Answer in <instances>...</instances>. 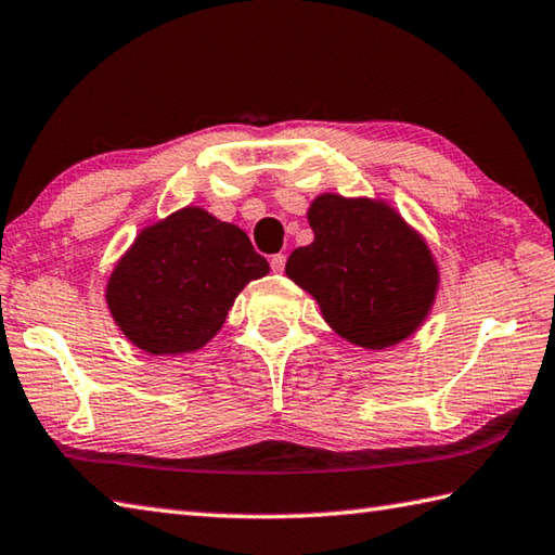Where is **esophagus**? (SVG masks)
Returning a JSON list of instances; mask_svg holds the SVG:
<instances>
[{
    "label": "esophagus",
    "instance_id": "esophagus-1",
    "mask_svg": "<svg viewBox=\"0 0 555 555\" xmlns=\"http://www.w3.org/2000/svg\"><path fill=\"white\" fill-rule=\"evenodd\" d=\"M269 264H271V271H274V274H284V269H286V255H271V259H269Z\"/></svg>",
    "mask_w": 555,
    "mask_h": 555
}]
</instances>
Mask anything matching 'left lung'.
Segmentation results:
<instances>
[{"label":"left lung","instance_id":"1","mask_svg":"<svg viewBox=\"0 0 555 555\" xmlns=\"http://www.w3.org/2000/svg\"><path fill=\"white\" fill-rule=\"evenodd\" d=\"M308 221L314 241L293 249L286 274L320 302L330 327L363 349L414 334L440 281L423 237L385 202L341 194L314 199Z\"/></svg>","mask_w":555,"mask_h":555}]
</instances>
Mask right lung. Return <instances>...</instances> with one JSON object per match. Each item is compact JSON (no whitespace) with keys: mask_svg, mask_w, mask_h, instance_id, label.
Returning <instances> with one entry per match:
<instances>
[{"mask_svg":"<svg viewBox=\"0 0 555 555\" xmlns=\"http://www.w3.org/2000/svg\"><path fill=\"white\" fill-rule=\"evenodd\" d=\"M267 274L269 262L245 231L188 206L137 235L107 281L105 300L139 349L190 353L223 327L237 293Z\"/></svg>","mask_w":555,"mask_h":555,"instance_id":"obj_1","label":"right lung"}]
</instances>
